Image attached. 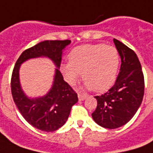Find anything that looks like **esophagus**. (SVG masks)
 <instances>
[{
    "instance_id": "obj_1",
    "label": "esophagus",
    "mask_w": 153,
    "mask_h": 153,
    "mask_svg": "<svg viewBox=\"0 0 153 153\" xmlns=\"http://www.w3.org/2000/svg\"><path fill=\"white\" fill-rule=\"evenodd\" d=\"M78 97H79V101H83V100H85L87 98V95L79 93V94H78Z\"/></svg>"
}]
</instances>
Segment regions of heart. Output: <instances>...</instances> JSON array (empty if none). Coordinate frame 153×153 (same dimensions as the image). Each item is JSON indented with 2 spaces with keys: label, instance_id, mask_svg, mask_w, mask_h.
Segmentation results:
<instances>
[{
  "label": "heart",
  "instance_id": "obj_1",
  "mask_svg": "<svg viewBox=\"0 0 153 153\" xmlns=\"http://www.w3.org/2000/svg\"><path fill=\"white\" fill-rule=\"evenodd\" d=\"M69 60L61 65V71L70 85L76 83L81 73L86 88L102 92L115 82L120 59L115 47L98 43L74 47Z\"/></svg>",
  "mask_w": 153,
  "mask_h": 153
}]
</instances>
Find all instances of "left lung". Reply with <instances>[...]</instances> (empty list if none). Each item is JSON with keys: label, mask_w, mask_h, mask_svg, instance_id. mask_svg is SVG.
Instances as JSON below:
<instances>
[{"label": "left lung", "mask_w": 153, "mask_h": 153, "mask_svg": "<svg viewBox=\"0 0 153 153\" xmlns=\"http://www.w3.org/2000/svg\"><path fill=\"white\" fill-rule=\"evenodd\" d=\"M121 59L115 84L106 93L96 96V110L92 114L97 125L116 128L127 124L137 112L144 94V77L141 64L134 51L114 38Z\"/></svg>", "instance_id": "obj_1"}]
</instances>
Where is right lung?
<instances>
[{"label": "right lung", "instance_id": "obj_1", "mask_svg": "<svg viewBox=\"0 0 153 153\" xmlns=\"http://www.w3.org/2000/svg\"><path fill=\"white\" fill-rule=\"evenodd\" d=\"M70 40L41 42L28 48L19 57L11 76V93L17 108L28 124L42 131L53 132L63 126L70 110L78 102V95L64 80L60 71L63 50ZM37 57H48L57 68L53 84L43 97L29 99L22 90L19 82V68L26 60Z\"/></svg>", "mask_w": 153, "mask_h": 153}]
</instances>
